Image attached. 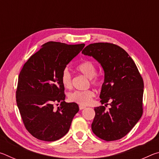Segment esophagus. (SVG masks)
Returning a JSON list of instances; mask_svg holds the SVG:
<instances>
[{
  "mask_svg": "<svg viewBox=\"0 0 159 159\" xmlns=\"http://www.w3.org/2000/svg\"><path fill=\"white\" fill-rule=\"evenodd\" d=\"M85 108V106H83V105H79V109L80 110H82L83 109Z\"/></svg>",
  "mask_w": 159,
  "mask_h": 159,
  "instance_id": "obj_1",
  "label": "esophagus"
}]
</instances>
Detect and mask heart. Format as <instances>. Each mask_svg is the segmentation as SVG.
Segmentation results:
<instances>
[{
    "mask_svg": "<svg viewBox=\"0 0 159 159\" xmlns=\"http://www.w3.org/2000/svg\"><path fill=\"white\" fill-rule=\"evenodd\" d=\"M78 71L90 79V83L93 86L98 87L100 85V80L97 76L96 66L92 61L85 60L77 66ZM61 81L62 85L66 89H70L72 87V76L69 71L65 69L62 71L61 76ZM95 97V93L93 90L88 89L86 90H76L69 94L68 98L71 102L83 106H87L90 104Z\"/></svg>",
    "mask_w": 159,
    "mask_h": 159,
    "instance_id": "1",
    "label": "heart"
}]
</instances>
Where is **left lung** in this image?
I'll return each instance as SVG.
<instances>
[{
  "label": "left lung",
  "mask_w": 159,
  "mask_h": 159,
  "mask_svg": "<svg viewBox=\"0 0 159 159\" xmlns=\"http://www.w3.org/2000/svg\"><path fill=\"white\" fill-rule=\"evenodd\" d=\"M82 54L93 56L103 67L104 81L99 98L104 106L95 107L92 130L105 141L121 139L143 113L144 82L135 63L125 50L110 43L88 45ZM107 105L110 107L106 109Z\"/></svg>",
  "instance_id": "obj_1"
}]
</instances>
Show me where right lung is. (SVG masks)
<instances>
[{"label": "right lung", "instance_id": "right-lung-1", "mask_svg": "<svg viewBox=\"0 0 159 159\" xmlns=\"http://www.w3.org/2000/svg\"><path fill=\"white\" fill-rule=\"evenodd\" d=\"M84 46V43L48 42L24 64L18 78L16 101L24 125L34 138L52 142L68 133L79 108L76 103L64 101L61 76Z\"/></svg>", "mask_w": 159, "mask_h": 159}]
</instances>
